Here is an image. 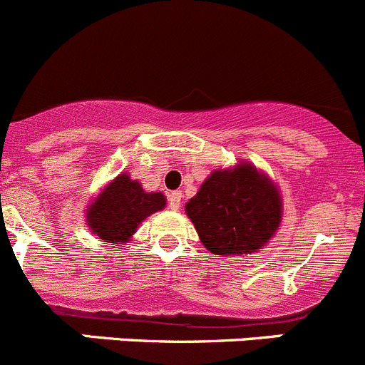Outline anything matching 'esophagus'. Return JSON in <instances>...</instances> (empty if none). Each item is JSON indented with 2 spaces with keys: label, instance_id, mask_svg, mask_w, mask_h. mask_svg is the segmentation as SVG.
Here are the masks:
<instances>
[{
  "label": "esophagus",
  "instance_id": "obj_1",
  "mask_svg": "<svg viewBox=\"0 0 365 365\" xmlns=\"http://www.w3.org/2000/svg\"><path fill=\"white\" fill-rule=\"evenodd\" d=\"M181 198H182V193L181 191H172V193H168V207L170 209H179V205H181Z\"/></svg>",
  "mask_w": 365,
  "mask_h": 365
}]
</instances>
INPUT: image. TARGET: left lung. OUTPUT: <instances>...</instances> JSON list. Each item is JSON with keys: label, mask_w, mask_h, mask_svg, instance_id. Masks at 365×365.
<instances>
[{"label": "left lung", "mask_w": 365, "mask_h": 365, "mask_svg": "<svg viewBox=\"0 0 365 365\" xmlns=\"http://www.w3.org/2000/svg\"><path fill=\"white\" fill-rule=\"evenodd\" d=\"M280 195L250 165L216 170L186 204L202 243L211 254L257 252L280 223Z\"/></svg>", "instance_id": "1"}]
</instances>
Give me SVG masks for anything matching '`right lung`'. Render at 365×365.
I'll use <instances>...</instances> for the list:
<instances>
[{"label":"right lung","mask_w":365,"mask_h":365,"mask_svg":"<svg viewBox=\"0 0 365 365\" xmlns=\"http://www.w3.org/2000/svg\"><path fill=\"white\" fill-rule=\"evenodd\" d=\"M161 193H145L140 182L129 175H118L86 211V220L101 240L124 243L136 232L140 223L153 212L165 207Z\"/></svg>","instance_id":"right-lung-1"}]
</instances>
